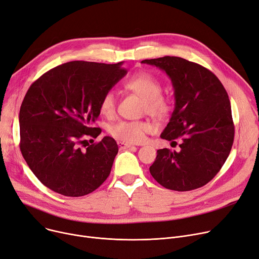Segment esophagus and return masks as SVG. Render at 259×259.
<instances>
[{
	"label": "esophagus",
	"mask_w": 259,
	"mask_h": 259,
	"mask_svg": "<svg viewBox=\"0 0 259 259\" xmlns=\"http://www.w3.org/2000/svg\"><path fill=\"white\" fill-rule=\"evenodd\" d=\"M118 146L120 150H125V149H128V147H131L132 145L130 143H125V142H121V141H118Z\"/></svg>",
	"instance_id": "34e87169"
}]
</instances>
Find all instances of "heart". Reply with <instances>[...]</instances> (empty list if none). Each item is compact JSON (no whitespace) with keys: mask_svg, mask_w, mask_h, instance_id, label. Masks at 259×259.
Returning a JSON list of instances; mask_svg holds the SVG:
<instances>
[{"mask_svg":"<svg viewBox=\"0 0 259 259\" xmlns=\"http://www.w3.org/2000/svg\"><path fill=\"white\" fill-rule=\"evenodd\" d=\"M124 89L138 95L143 99L142 110L152 117L163 120L173 110V103L162 95V84L156 77L146 71L134 75L124 83ZM100 112L105 117H112L116 110V98L113 92H106L100 100ZM152 130L149 122L141 120H122L110 127L109 132L122 142L140 143L145 134Z\"/></svg>","mask_w":259,"mask_h":259,"instance_id":"obj_1","label":"heart"}]
</instances>
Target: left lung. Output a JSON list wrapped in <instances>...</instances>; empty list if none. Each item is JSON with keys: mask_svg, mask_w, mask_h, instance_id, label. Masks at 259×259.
<instances>
[{"mask_svg": "<svg viewBox=\"0 0 259 259\" xmlns=\"http://www.w3.org/2000/svg\"><path fill=\"white\" fill-rule=\"evenodd\" d=\"M142 63L164 70L173 83L175 108L160 137L180 142V152L157 151L151 175L168 190L201 188L223 167L233 145L228 93L211 70L186 59L166 56Z\"/></svg>", "mask_w": 259, "mask_h": 259, "instance_id": "left-lung-1", "label": "left lung"}]
</instances>
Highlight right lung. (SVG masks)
<instances>
[{
	"instance_id": "obj_1",
	"label": "right lung",
	"mask_w": 259,
	"mask_h": 259,
	"mask_svg": "<svg viewBox=\"0 0 259 259\" xmlns=\"http://www.w3.org/2000/svg\"><path fill=\"white\" fill-rule=\"evenodd\" d=\"M117 64L72 61L36 79L19 115L20 150L32 173L61 195L80 197L99 188L109 176L118 145L112 137L97 138L95 126L102 96L126 75ZM85 147L82 149V146Z\"/></svg>"
}]
</instances>
